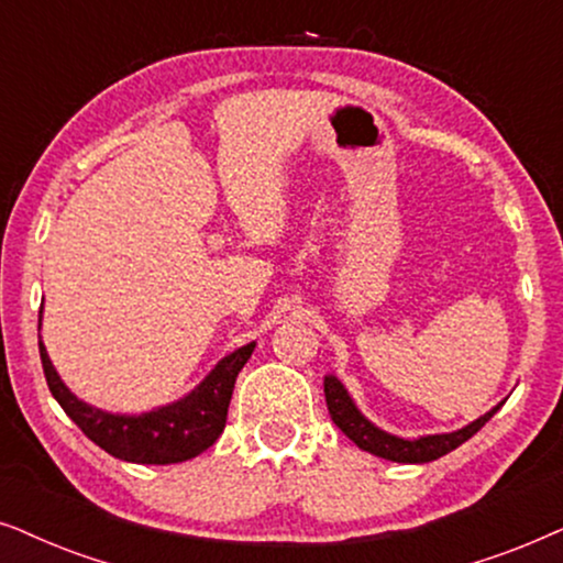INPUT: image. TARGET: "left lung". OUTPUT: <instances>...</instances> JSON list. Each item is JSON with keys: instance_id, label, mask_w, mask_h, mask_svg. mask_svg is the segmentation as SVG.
Instances as JSON below:
<instances>
[{"instance_id": "obj_1", "label": "left lung", "mask_w": 563, "mask_h": 563, "mask_svg": "<svg viewBox=\"0 0 563 563\" xmlns=\"http://www.w3.org/2000/svg\"><path fill=\"white\" fill-rule=\"evenodd\" d=\"M324 396H327L329 415H332V422L347 434L360 451H368L373 455H378V459L396 461V463L438 461L440 455L455 451V448L466 443L468 438H474V434L482 430V427L489 422L501 407V404H497V407L486 411L484 417H478L476 422L461 427V430L455 432L424 434V438H417V440H404V438H396L391 432H384L380 427L373 424L371 419L360 415L355 401L350 399L347 388L336 380V376H324Z\"/></svg>"}]
</instances>
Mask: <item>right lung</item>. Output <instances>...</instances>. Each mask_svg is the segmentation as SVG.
<instances>
[{"instance_id": "obj_1", "label": "right lung", "mask_w": 563, "mask_h": 563, "mask_svg": "<svg viewBox=\"0 0 563 563\" xmlns=\"http://www.w3.org/2000/svg\"><path fill=\"white\" fill-rule=\"evenodd\" d=\"M41 347V363L48 388L71 422L100 445L104 453L129 463H183L208 451L227 427L229 401L234 394L239 371L250 360L254 342L244 344L221 360L190 394L167 407H156L144 415H112L74 396L51 363L46 344Z\"/></svg>"}]
</instances>
